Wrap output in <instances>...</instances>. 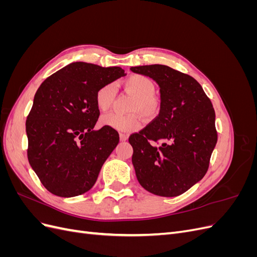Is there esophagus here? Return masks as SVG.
Here are the masks:
<instances>
[{"label": "esophagus", "instance_id": "obj_1", "mask_svg": "<svg viewBox=\"0 0 257 257\" xmlns=\"http://www.w3.org/2000/svg\"><path fill=\"white\" fill-rule=\"evenodd\" d=\"M127 138H128V135H127V134H125V133H120V141H121V142L127 141Z\"/></svg>", "mask_w": 257, "mask_h": 257}]
</instances>
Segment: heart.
I'll return each instance as SVG.
<instances>
[{"label": "heart", "mask_w": 257, "mask_h": 257, "mask_svg": "<svg viewBox=\"0 0 257 257\" xmlns=\"http://www.w3.org/2000/svg\"><path fill=\"white\" fill-rule=\"evenodd\" d=\"M124 89L135 96L134 102L130 108L134 113L120 114L111 112L103 115L100 123L104 126L111 127L120 132H134L142 127V113L147 120H154L162 109L161 99L154 94L155 83L141 74H133L123 81ZM115 96L114 85L106 83L99 87L95 94V104L100 111H107L111 107Z\"/></svg>", "instance_id": "obj_1"}]
</instances>
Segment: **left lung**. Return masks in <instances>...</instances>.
Returning <instances> with one entry per match:
<instances>
[{
	"label": "left lung",
	"mask_w": 257,
	"mask_h": 257,
	"mask_svg": "<svg viewBox=\"0 0 257 257\" xmlns=\"http://www.w3.org/2000/svg\"><path fill=\"white\" fill-rule=\"evenodd\" d=\"M160 85V114L132 134L138 182L159 196L174 197L204 178L217 142L211 100L196 79L166 65L132 67Z\"/></svg>",
	"instance_id": "8db88e82"
}]
</instances>
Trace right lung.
Instances as JSON below:
<instances>
[{
	"mask_svg": "<svg viewBox=\"0 0 257 257\" xmlns=\"http://www.w3.org/2000/svg\"><path fill=\"white\" fill-rule=\"evenodd\" d=\"M118 66L74 62L46 78L27 118L28 159L42 184L60 197L88 192L119 144L115 130L94 131L99 87L124 76Z\"/></svg>",
	"mask_w": 257,
	"mask_h": 257,
	"instance_id": "1",
	"label": "right lung"
}]
</instances>
